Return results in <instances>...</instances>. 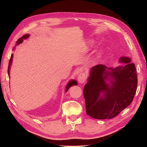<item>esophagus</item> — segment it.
Masks as SVG:
<instances>
[{
	"instance_id": "esophagus-1",
	"label": "esophagus",
	"mask_w": 147,
	"mask_h": 147,
	"mask_svg": "<svg viewBox=\"0 0 147 147\" xmlns=\"http://www.w3.org/2000/svg\"><path fill=\"white\" fill-rule=\"evenodd\" d=\"M86 80V75L84 73H81L78 76V81L79 83L83 84L85 82Z\"/></svg>"
}]
</instances>
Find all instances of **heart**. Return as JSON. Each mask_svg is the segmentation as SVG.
<instances>
[{"label": "heart", "instance_id": "1", "mask_svg": "<svg viewBox=\"0 0 147 147\" xmlns=\"http://www.w3.org/2000/svg\"><path fill=\"white\" fill-rule=\"evenodd\" d=\"M88 43H89V45L90 46H92V45H94V41H92V40H90V41H89Z\"/></svg>", "mask_w": 147, "mask_h": 147}]
</instances>
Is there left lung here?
<instances>
[{
	"instance_id": "left-lung-1",
	"label": "left lung",
	"mask_w": 147,
	"mask_h": 147,
	"mask_svg": "<svg viewBox=\"0 0 147 147\" xmlns=\"http://www.w3.org/2000/svg\"><path fill=\"white\" fill-rule=\"evenodd\" d=\"M119 61L125 65L113 68L98 64L90 69L83 95L86 113L92 118L112 119L133 101L138 84L135 64L129 57H121Z\"/></svg>"
}]
</instances>
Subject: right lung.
<instances>
[{"mask_svg":"<svg viewBox=\"0 0 147 147\" xmlns=\"http://www.w3.org/2000/svg\"><path fill=\"white\" fill-rule=\"evenodd\" d=\"M30 36V35L28 34H26L25 35L23 36L22 37H21V38H20L19 39L17 40V45H19L20 43H21L23 41V39H26V38H27L28 37ZM12 58H13V54H12L11 55V58H10V60H9V65H8V70H7V73H8V75L9 76V69H10V67L11 65V63H12ZM73 85H78V82H77L76 80H71L69 81L68 84H67L66 86V89H65V92H67L69 88H70L71 86H73Z\"/></svg>","mask_w":147,"mask_h":147,"instance_id":"right-lung-1","label":"right lung"}]
</instances>
